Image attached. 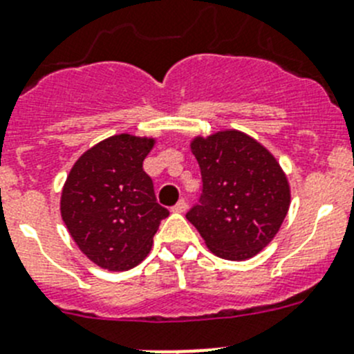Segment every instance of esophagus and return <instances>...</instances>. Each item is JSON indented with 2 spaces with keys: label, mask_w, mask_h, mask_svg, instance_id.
Instances as JSON below:
<instances>
[{
  "label": "esophagus",
  "mask_w": 354,
  "mask_h": 354,
  "mask_svg": "<svg viewBox=\"0 0 354 354\" xmlns=\"http://www.w3.org/2000/svg\"><path fill=\"white\" fill-rule=\"evenodd\" d=\"M174 212H185L187 211V201L185 198H180V201L176 202V205L173 207Z\"/></svg>",
  "instance_id": "34e87169"
}]
</instances>
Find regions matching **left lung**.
I'll return each mask as SVG.
<instances>
[{"label": "left lung", "instance_id": "1", "mask_svg": "<svg viewBox=\"0 0 354 354\" xmlns=\"http://www.w3.org/2000/svg\"><path fill=\"white\" fill-rule=\"evenodd\" d=\"M202 174L198 204L187 219L216 256L243 261L279 233L290 205L286 173L266 147L236 129L195 136L190 143Z\"/></svg>", "mask_w": 354, "mask_h": 354}]
</instances>
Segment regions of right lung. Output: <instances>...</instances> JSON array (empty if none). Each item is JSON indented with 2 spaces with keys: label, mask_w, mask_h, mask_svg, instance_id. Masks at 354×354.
Masks as SVG:
<instances>
[{
  "label": "right lung",
  "mask_w": 354,
  "mask_h": 354,
  "mask_svg": "<svg viewBox=\"0 0 354 354\" xmlns=\"http://www.w3.org/2000/svg\"><path fill=\"white\" fill-rule=\"evenodd\" d=\"M156 138L114 135L72 166L60 197L68 233L100 268L124 272L142 263L169 211L157 204L143 160Z\"/></svg>",
  "instance_id": "right-lung-1"
}]
</instances>
